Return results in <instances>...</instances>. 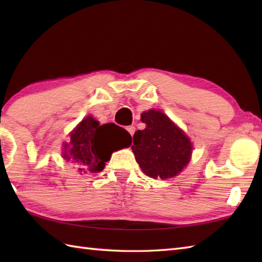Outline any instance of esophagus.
Masks as SVG:
<instances>
[{"label":"esophagus","instance_id":"34e87169","mask_svg":"<svg viewBox=\"0 0 262 262\" xmlns=\"http://www.w3.org/2000/svg\"><path fill=\"white\" fill-rule=\"evenodd\" d=\"M126 129L128 130V133H129V134L133 136L134 135V133H135V127L134 126H128Z\"/></svg>","mask_w":262,"mask_h":262}]
</instances>
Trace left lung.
Listing matches in <instances>:
<instances>
[{"label":"left lung","mask_w":262,"mask_h":262,"mask_svg":"<svg viewBox=\"0 0 262 262\" xmlns=\"http://www.w3.org/2000/svg\"><path fill=\"white\" fill-rule=\"evenodd\" d=\"M141 120L146 127L134 134L132 149L142 171L153 179L179 174L191 158L189 137L160 110L145 111Z\"/></svg>","instance_id":"8db88e82"}]
</instances>
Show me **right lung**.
<instances>
[{
  "instance_id": "right-lung-1",
  "label": "right lung",
  "mask_w": 262,
  "mask_h": 262,
  "mask_svg": "<svg viewBox=\"0 0 262 262\" xmlns=\"http://www.w3.org/2000/svg\"><path fill=\"white\" fill-rule=\"evenodd\" d=\"M132 144L129 133L113 122L100 126L88 116L71 132L68 143L63 144V158L76 165L80 173L100 172L113 152Z\"/></svg>"
}]
</instances>
